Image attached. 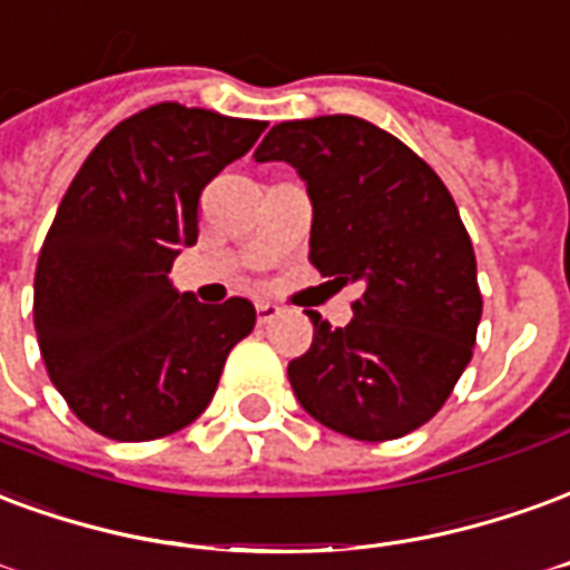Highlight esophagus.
<instances>
[{
  "label": "esophagus",
  "mask_w": 570,
  "mask_h": 570,
  "mask_svg": "<svg viewBox=\"0 0 570 570\" xmlns=\"http://www.w3.org/2000/svg\"><path fill=\"white\" fill-rule=\"evenodd\" d=\"M282 309L276 306V303H269V301H257V322L261 325H267V322H273L276 315H279Z\"/></svg>",
  "instance_id": "34e87169"
}]
</instances>
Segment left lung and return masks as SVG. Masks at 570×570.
Wrapping results in <instances>:
<instances>
[{
  "label": "left lung",
  "instance_id": "obj_1",
  "mask_svg": "<svg viewBox=\"0 0 570 570\" xmlns=\"http://www.w3.org/2000/svg\"><path fill=\"white\" fill-rule=\"evenodd\" d=\"M255 160L301 173L313 267L361 288L346 327L309 313L313 346L288 364L297 401L315 422L367 443L416 431L446 404L483 315L455 199L416 151L352 115L282 120Z\"/></svg>",
  "mask_w": 570,
  "mask_h": 570
}]
</instances>
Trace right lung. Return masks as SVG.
<instances>
[{"label":"right lung","instance_id":"obj_1","mask_svg":"<svg viewBox=\"0 0 570 570\" xmlns=\"http://www.w3.org/2000/svg\"><path fill=\"white\" fill-rule=\"evenodd\" d=\"M264 120L160 102L120 120L66 190L36 267L32 318L48 376L75 416L120 443L181 431L209 406L245 297L199 303L169 269L197 243L199 194Z\"/></svg>","mask_w":570,"mask_h":570}]
</instances>
